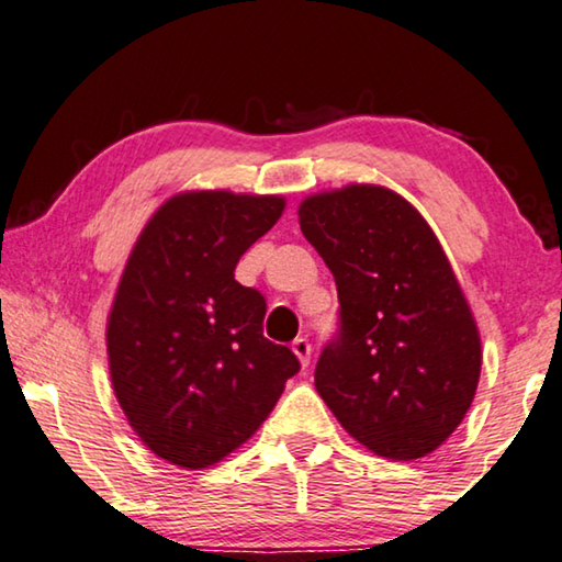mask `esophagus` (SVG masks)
Masks as SVG:
<instances>
[{"mask_svg": "<svg viewBox=\"0 0 562 562\" xmlns=\"http://www.w3.org/2000/svg\"><path fill=\"white\" fill-rule=\"evenodd\" d=\"M292 351L294 355H297V359H300V364L302 367H307L310 364V357H312V345H310V339L307 337H297L292 341Z\"/></svg>", "mask_w": 562, "mask_h": 562, "instance_id": "obj_1", "label": "esophagus"}]
</instances>
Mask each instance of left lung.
<instances>
[{
	"label": "left lung",
	"mask_w": 562,
	"mask_h": 562,
	"mask_svg": "<svg viewBox=\"0 0 562 562\" xmlns=\"http://www.w3.org/2000/svg\"><path fill=\"white\" fill-rule=\"evenodd\" d=\"M300 227L339 294L319 396L376 456L436 451L471 408L481 337L429 223L394 190L347 186L302 201Z\"/></svg>",
	"instance_id": "8db88e82"
}]
</instances>
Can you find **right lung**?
I'll return each instance as SVG.
<instances>
[{"mask_svg": "<svg viewBox=\"0 0 562 562\" xmlns=\"http://www.w3.org/2000/svg\"><path fill=\"white\" fill-rule=\"evenodd\" d=\"M282 211L280 195L180 193L133 247L109 315V369L133 431L160 459L190 471L225 459L300 372L262 335V294L235 280Z\"/></svg>", "mask_w": 562, "mask_h": 562, "instance_id": "right-lung-1", "label": "right lung"}]
</instances>
